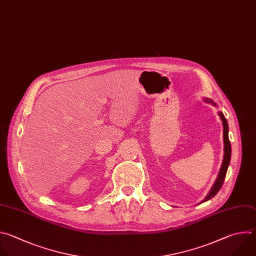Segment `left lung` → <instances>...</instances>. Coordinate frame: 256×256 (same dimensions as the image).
I'll return each mask as SVG.
<instances>
[{"instance_id": "1", "label": "left lung", "mask_w": 256, "mask_h": 256, "mask_svg": "<svg viewBox=\"0 0 256 256\" xmlns=\"http://www.w3.org/2000/svg\"><path fill=\"white\" fill-rule=\"evenodd\" d=\"M204 100L206 102V103L208 104H212L213 106L217 107V104L215 103V102H213L211 98H204ZM219 116L222 120V124H223V140H224V158H223V162H222V166H221V168H220V172H219V174L216 178V182H214L211 190L209 192V194L206 196V198H204L200 202H205L209 200H211L213 196H215L217 194V192L220 190L223 182H224V180H225V176H226V172H227V170H228V166H229V164H230V160H231V144H230V141H229V137H228V123H227V120L225 118V116L223 115V113L221 111H219Z\"/></svg>"}]
</instances>
